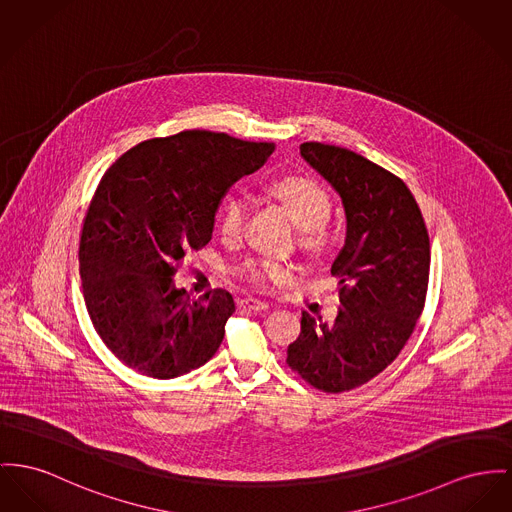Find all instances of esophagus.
I'll use <instances>...</instances> for the list:
<instances>
[{
  "mask_svg": "<svg viewBox=\"0 0 512 512\" xmlns=\"http://www.w3.org/2000/svg\"><path fill=\"white\" fill-rule=\"evenodd\" d=\"M240 307L250 308V310H266V308H268V303L248 297V299H242V301H240Z\"/></svg>",
  "mask_w": 512,
  "mask_h": 512,
  "instance_id": "1",
  "label": "esophagus"
}]
</instances>
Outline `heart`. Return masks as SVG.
Here are the masks:
<instances>
[{"instance_id": "heart-1", "label": "heart", "mask_w": 512, "mask_h": 512, "mask_svg": "<svg viewBox=\"0 0 512 512\" xmlns=\"http://www.w3.org/2000/svg\"><path fill=\"white\" fill-rule=\"evenodd\" d=\"M272 192L287 207L297 227L305 231V242L308 246L310 248L320 246L324 240L322 229L328 223L332 213V202L326 190L307 178L287 176L273 184ZM246 211H248V205L242 196H233L225 202L221 211L223 237L227 239L239 237L246 221ZM244 275L256 285L268 287V285L285 283L293 275V268L277 260H260V262L246 264Z\"/></svg>"}]
</instances>
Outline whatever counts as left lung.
<instances>
[{
  "label": "left lung",
  "instance_id": "left-lung-1",
  "mask_svg": "<svg viewBox=\"0 0 512 512\" xmlns=\"http://www.w3.org/2000/svg\"><path fill=\"white\" fill-rule=\"evenodd\" d=\"M301 157L340 196L345 240L332 264L340 314L301 318L287 363L318 390L338 394L382 373L402 351L425 305L429 235L408 186L369 159L324 143Z\"/></svg>",
  "mask_w": 512,
  "mask_h": 512
}]
</instances>
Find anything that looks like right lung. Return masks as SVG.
<instances>
[{
  "instance_id": "1",
  "label": "right lung",
  "mask_w": 512,
  "mask_h": 512,
  "mask_svg": "<svg viewBox=\"0 0 512 512\" xmlns=\"http://www.w3.org/2000/svg\"><path fill=\"white\" fill-rule=\"evenodd\" d=\"M273 151L182 132L139 143L106 171L83 223L79 273L91 322L124 365L167 380L215 355L235 301L223 289L190 301L174 273L211 240L225 192Z\"/></svg>"
}]
</instances>
